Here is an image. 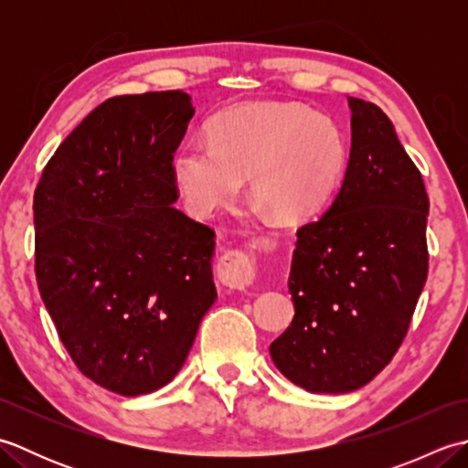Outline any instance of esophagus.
<instances>
[{
    "mask_svg": "<svg viewBox=\"0 0 468 468\" xmlns=\"http://www.w3.org/2000/svg\"><path fill=\"white\" fill-rule=\"evenodd\" d=\"M218 280L229 290L245 292L253 283L255 275V257L247 251H227L217 267Z\"/></svg>",
    "mask_w": 468,
    "mask_h": 468,
    "instance_id": "34e87169",
    "label": "esophagus"
}]
</instances>
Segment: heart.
Wrapping results in <instances>:
<instances>
[{
  "instance_id": "heart-1",
  "label": "heart",
  "mask_w": 468,
  "mask_h": 468,
  "mask_svg": "<svg viewBox=\"0 0 468 468\" xmlns=\"http://www.w3.org/2000/svg\"><path fill=\"white\" fill-rule=\"evenodd\" d=\"M350 148L330 116L297 102H251L215 116L207 141H188L173 158L186 208L213 215L250 191L285 223L320 213L340 188Z\"/></svg>"
}]
</instances>
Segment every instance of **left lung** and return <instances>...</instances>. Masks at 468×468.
I'll list each match as a JSON object with an SVG mask.
<instances>
[{"label":"left lung","mask_w":468,"mask_h":468,"mask_svg":"<svg viewBox=\"0 0 468 468\" xmlns=\"http://www.w3.org/2000/svg\"><path fill=\"white\" fill-rule=\"evenodd\" d=\"M347 106L350 163L325 213L297 231L295 315L270 346L277 370L314 394L357 390L384 370L429 273L422 175L380 108Z\"/></svg>","instance_id":"8db88e82"}]
</instances>
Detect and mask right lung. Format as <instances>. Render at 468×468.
I'll list each match as a JSON object with an SVG mask.
<instances>
[{"mask_svg": "<svg viewBox=\"0 0 468 468\" xmlns=\"http://www.w3.org/2000/svg\"><path fill=\"white\" fill-rule=\"evenodd\" d=\"M181 90L116 96L58 146L34 195L36 280L84 376L121 396L181 370L217 300L215 231L173 203Z\"/></svg>", "mask_w": 468, "mask_h": 468, "instance_id": "right-lung-1", "label": "right lung"}]
</instances>
